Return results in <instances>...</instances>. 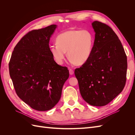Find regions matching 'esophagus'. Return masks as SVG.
<instances>
[{"label":"esophagus","mask_w":135,"mask_h":135,"mask_svg":"<svg viewBox=\"0 0 135 135\" xmlns=\"http://www.w3.org/2000/svg\"><path fill=\"white\" fill-rule=\"evenodd\" d=\"M69 74H70V75H73V74H74V71H73V70H72V69H69Z\"/></svg>","instance_id":"34e87169"}]
</instances>
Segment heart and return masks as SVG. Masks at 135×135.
<instances>
[{"instance_id": "b5f03b06", "label": "heart", "mask_w": 135, "mask_h": 135, "mask_svg": "<svg viewBox=\"0 0 135 135\" xmlns=\"http://www.w3.org/2000/svg\"><path fill=\"white\" fill-rule=\"evenodd\" d=\"M93 44L94 36L90 31L69 30L57 36L56 44L51 46L50 52L58 64L64 63L67 52L71 62L81 65L90 57Z\"/></svg>"}]
</instances>
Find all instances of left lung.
<instances>
[{"mask_svg": "<svg viewBox=\"0 0 135 135\" xmlns=\"http://www.w3.org/2000/svg\"><path fill=\"white\" fill-rule=\"evenodd\" d=\"M92 25L96 34L91 55L74 73L83 99L91 105L103 107L123 91L127 60L120 40L111 27L98 21Z\"/></svg>", "mask_w": 135, "mask_h": 135, "instance_id": "8db88e82", "label": "left lung"}]
</instances>
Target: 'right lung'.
<instances>
[{
	"label": "right lung",
	"mask_w": 135,
	"mask_h": 135,
	"mask_svg": "<svg viewBox=\"0 0 135 135\" xmlns=\"http://www.w3.org/2000/svg\"><path fill=\"white\" fill-rule=\"evenodd\" d=\"M56 27L27 32L14 48L9 62L17 96L38 111L50 110L57 104L69 76L68 68L57 64L50 52L49 42Z\"/></svg>",
	"instance_id": "obj_1"
}]
</instances>
